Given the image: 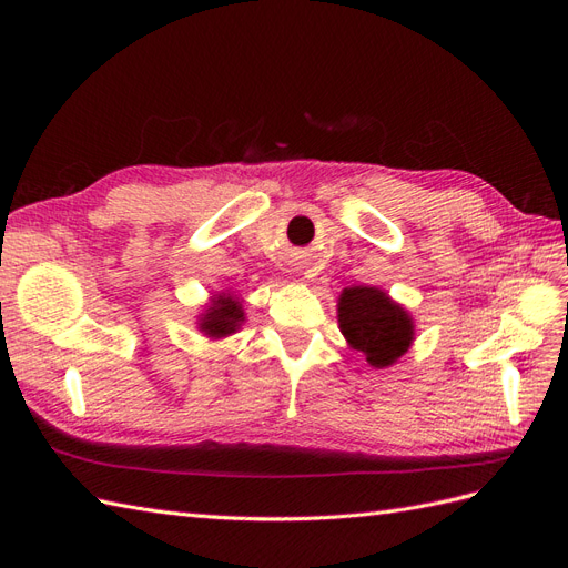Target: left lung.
<instances>
[{"label": "left lung", "mask_w": 568, "mask_h": 568, "mask_svg": "<svg viewBox=\"0 0 568 568\" xmlns=\"http://www.w3.org/2000/svg\"><path fill=\"white\" fill-rule=\"evenodd\" d=\"M338 326L348 346L376 369L393 365L415 341V322L376 286H348L338 298Z\"/></svg>", "instance_id": "1"}]
</instances>
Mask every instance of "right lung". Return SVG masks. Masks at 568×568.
Returning <instances> with one entry per match:
<instances>
[{
  "mask_svg": "<svg viewBox=\"0 0 568 568\" xmlns=\"http://www.w3.org/2000/svg\"><path fill=\"white\" fill-rule=\"evenodd\" d=\"M244 320L246 317H244L242 301H239L234 294H217L211 301V305L203 311L199 320V329L211 338H225L234 334Z\"/></svg>",
  "mask_w": 568,
  "mask_h": 568,
  "instance_id": "add662e5",
  "label": "right lung"
}]
</instances>
